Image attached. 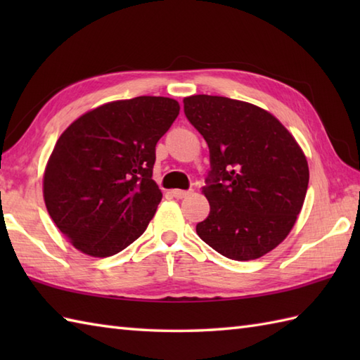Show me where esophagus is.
I'll return each instance as SVG.
<instances>
[{"label": "esophagus", "mask_w": 360, "mask_h": 360, "mask_svg": "<svg viewBox=\"0 0 360 360\" xmlns=\"http://www.w3.org/2000/svg\"><path fill=\"white\" fill-rule=\"evenodd\" d=\"M190 193H192V190H173L172 195L176 198V200H182V198L188 196Z\"/></svg>", "instance_id": "obj_1"}]
</instances>
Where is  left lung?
I'll use <instances>...</instances> for the list:
<instances>
[{"label": "left lung", "instance_id": "8db88e82", "mask_svg": "<svg viewBox=\"0 0 360 360\" xmlns=\"http://www.w3.org/2000/svg\"><path fill=\"white\" fill-rule=\"evenodd\" d=\"M184 112L209 145L202 192L210 213L196 233L236 262L263 257L286 238L307 196L302 148L272 114L221 96H190Z\"/></svg>", "mask_w": 360, "mask_h": 360}]
</instances>
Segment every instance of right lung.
I'll return each instance as SVG.
<instances>
[{"label":"right lung","mask_w":360,"mask_h":360,"mask_svg":"<svg viewBox=\"0 0 360 360\" xmlns=\"http://www.w3.org/2000/svg\"><path fill=\"white\" fill-rule=\"evenodd\" d=\"M178 114L173 98L141 96L83 114L58 137L43 195L74 248L111 257L145 232L162 200L151 179L156 143Z\"/></svg>","instance_id":"obj_1"}]
</instances>
